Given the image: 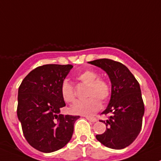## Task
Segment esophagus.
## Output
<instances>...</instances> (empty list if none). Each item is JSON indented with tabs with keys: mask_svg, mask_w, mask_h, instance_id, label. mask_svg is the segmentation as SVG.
I'll use <instances>...</instances> for the list:
<instances>
[{
	"mask_svg": "<svg viewBox=\"0 0 161 161\" xmlns=\"http://www.w3.org/2000/svg\"><path fill=\"white\" fill-rule=\"evenodd\" d=\"M86 119L88 120V121H91V122H96V121H97L96 118H90V117H86Z\"/></svg>",
	"mask_w": 161,
	"mask_h": 161,
	"instance_id": "obj_1",
	"label": "esophagus"
}]
</instances>
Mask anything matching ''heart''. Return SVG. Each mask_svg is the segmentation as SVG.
I'll list each match as a JSON object with an SVG mask.
<instances>
[{
    "instance_id": "b5f03b06",
    "label": "heart",
    "mask_w": 161,
    "mask_h": 161,
    "mask_svg": "<svg viewBox=\"0 0 161 161\" xmlns=\"http://www.w3.org/2000/svg\"><path fill=\"white\" fill-rule=\"evenodd\" d=\"M77 79L88 85L87 100L77 101L71 108V111L75 114L90 116L100 110L102 102H106L111 94V87L108 80L98 78L96 71L86 70L77 75ZM61 93L63 100L68 103L75 100L76 93L75 87L68 81H64L61 86Z\"/></svg>"
}]
</instances>
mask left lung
<instances>
[{
    "label": "left lung",
    "mask_w": 161,
    "mask_h": 161,
    "mask_svg": "<svg viewBox=\"0 0 161 161\" xmlns=\"http://www.w3.org/2000/svg\"><path fill=\"white\" fill-rule=\"evenodd\" d=\"M89 63L106 71L111 82V100L101 114L110 115L106 121H101L107 129L96 138L108 148H125L134 142L142 129L145 109L139 83L121 62L103 58Z\"/></svg>",
    "instance_id": "8db88e82"
}]
</instances>
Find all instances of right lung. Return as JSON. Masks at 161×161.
I'll use <instances>...</instances> for the list:
<instances>
[{
	"label": "right lung",
	"mask_w": 161,
	"mask_h": 161,
	"mask_svg": "<svg viewBox=\"0 0 161 161\" xmlns=\"http://www.w3.org/2000/svg\"><path fill=\"white\" fill-rule=\"evenodd\" d=\"M71 64H44L31 71L19 88L17 115L22 132L36 150L51 153L70 141L79 116L60 114L65 106L61 86Z\"/></svg>",
	"instance_id": "add662e5"
}]
</instances>
